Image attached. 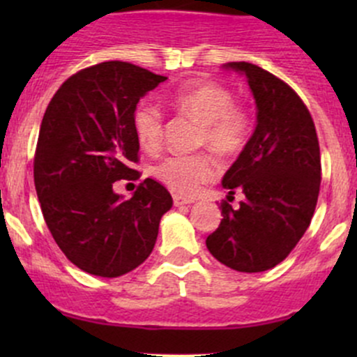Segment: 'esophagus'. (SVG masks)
<instances>
[{"instance_id":"esophagus-1","label":"esophagus","mask_w":357,"mask_h":357,"mask_svg":"<svg viewBox=\"0 0 357 357\" xmlns=\"http://www.w3.org/2000/svg\"><path fill=\"white\" fill-rule=\"evenodd\" d=\"M172 200H174V205H176V207H181V205L193 204V200H192V199H185V197H181V195H174V197H172Z\"/></svg>"}]
</instances>
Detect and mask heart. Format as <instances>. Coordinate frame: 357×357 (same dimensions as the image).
<instances>
[{"instance_id": "b5f03b06", "label": "heart", "mask_w": 357, "mask_h": 357, "mask_svg": "<svg viewBox=\"0 0 357 357\" xmlns=\"http://www.w3.org/2000/svg\"><path fill=\"white\" fill-rule=\"evenodd\" d=\"M169 103L181 114L200 122L199 145L211 146L222 155L245 149L252 132L250 114L236 105L226 86L212 81H192L174 89ZM136 142L146 152H155L164 142V115L152 103H139L132 112ZM218 172V160L211 152L171 153L152 167L162 185L179 195H193Z\"/></svg>"}]
</instances>
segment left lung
<instances>
[{"label":"left lung","mask_w":357,"mask_h":357,"mask_svg":"<svg viewBox=\"0 0 357 357\" xmlns=\"http://www.w3.org/2000/svg\"><path fill=\"white\" fill-rule=\"evenodd\" d=\"M226 67L247 75L257 126L222 178L229 195L240 190L245 200L238 208L221 202V225L205 243L221 264L259 273L280 264L311 225L321 183L319 142L307 107L285 81L248 62Z\"/></svg>","instance_id":"obj_1"}]
</instances>
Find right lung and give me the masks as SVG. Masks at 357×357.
<instances>
[{
	"mask_svg": "<svg viewBox=\"0 0 357 357\" xmlns=\"http://www.w3.org/2000/svg\"><path fill=\"white\" fill-rule=\"evenodd\" d=\"M164 75L121 60L75 72L53 95L39 128L34 185L43 218L72 264L103 278L138 268L158 235L171 193L146 178L129 200L112 186L136 181L132 112Z\"/></svg>",
	"mask_w": 357,
	"mask_h": 357,
	"instance_id": "obj_1",
	"label": "right lung"
}]
</instances>
